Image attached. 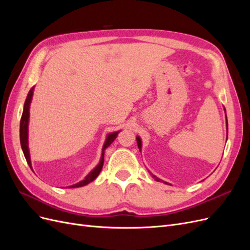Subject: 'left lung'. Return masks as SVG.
<instances>
[{
  "label": "left lung",
  "instance_id": "obj_1",
  "mask_svg": "<svg viewBox=\"0 0 250 250\" xmlns=\"http://www.w3.org/2000/svg\"><path fill=\"white\" fill-rule=\"evenodd\" d=\"M226 126H228V120H226ZM228 127H229V126H228ZM137 142H138V146H139V148L141 149V147H142V144H141V140H140V138H139V137L137 138ZM152 176H153L157 181H158V180H161V179H158V178H157L156 176H154V175H152ZM166 184H167V183H166Z\"/></svg>",
  "mask_w": 250,
  "mask_h": 250
}]
</instances>
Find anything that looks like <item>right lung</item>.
I'll use <instances>...</instances> for the list:
<instances>
[{"label":"right lung","mask_w":250,"mask_h":250,"mask_svg":"<svg viewBox=\"0 0 250 250\" xmlns=\"http://www.w3.org/2000/svg\"><path fill=\"white\" fill-rule=\"evenodd\" d=\"M32 94H33V87L30 89V92L27 96V99L25 101V105H24V110H22V115L21 118V125H20V139H21V149L22 152H24V155L26 157V161L28 163V165L31 168V161H30V155H29V150H28V120H29V106H30V102H31V98H32ZM119 132H113L108 134V137L106 139V142H105L104 146H103V150H102V156H101V161L99 163V165L90 172L88 175L83 179L80 183L74 185L70 188H79V187H83L86 186L87 184L92 183V181L99 175V173L102 170L103 167V163H104V150L106 149L110 144L115 141V139L117 138Z\"/></svg>","instance_id":"obj_1"}]
</instances>
